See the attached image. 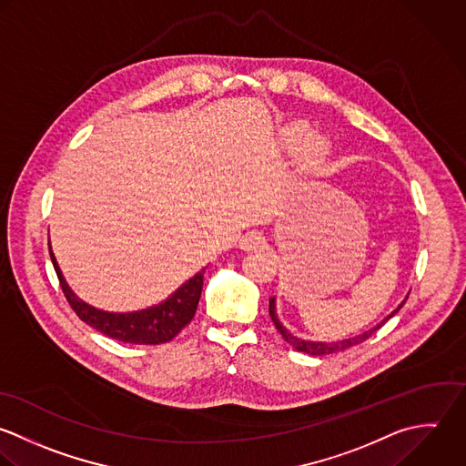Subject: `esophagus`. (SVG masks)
<instances>
[{
    "label": "esophagus",
    "mask_w": 466,
    "mask_h": 466,
    "mask_svg": "<svg viewBox=\"0 0 466 466\" xmlns=\"http://www.w3.org/2000/svg\"><path fill=\"white\" fill-rule=\"evenodd\" d=\"M265 245V238L261 236V232H247L241 239H239V248L241 250H256L261 248Z\"/></svg>",
    "instance_id": "esophagus-1"
}]
</instances>
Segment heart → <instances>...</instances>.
<instances>
[{
    "mask_svg": "<svg viewBox=\"0 0 466 466\" xmlns=\"http://www.w3.org/2000/svg\"><path fill=\"white\" fill-rule=\"evenodd\" d=\"M307 130H309V128H307L305 125L298 123V125H294V128H292V136L301 137V136L307 134ZM325 150H327V148H325L323 139H314V141H310V143L307 145L305 152H303V165H305V168H307V170H318V168L321 167V163H323Z\"/></svg>",
    "mask_w": 466,
    "mask_h": 466,
    "instance_id": "b5f03b06",
    "label": "heart"
}]
</instances>
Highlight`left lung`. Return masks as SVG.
Returning <instances> with one entry per match:
<instances>
[{
  "label": "left lung",
  "mask_w": 466,
  "mask_h": 466,
  "mask_svg": "<svg viewBox=\"0 0 466 466\" xmlns=\"http://www.w3.org/2000/svg\"><path fill=\"white\" fill-rule=\"evenodd\" d=\"M405 301H407V299H405ZM405 301H401V303L398 305V309L392 310V312H390L383 321H380L376 327L365 330L363 334H358V336H352V338H347V339H341V341H310V339H301V338L290 334V332L283 327V323L279 321V318H278V312H276V298H270L268 312H270V318H272V321H274V327L278 329V332L283 336V339H285L289 345H292L296 350L305 352V354H310V356H325V354H336V352L347 350V349H350V347H354V345H360V343L367 341L376 330H380L392 316H396V314L401 310V307L405 305Z\"/></svg>",
  "instance_id": "left-lung-1"
}]
</instances>
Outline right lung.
<instances>
[{
    "label": "right lung",
    "mask_w": 466,
    "mask_h": 466,
    "mask_svg": "<svg viewBox=\"0 0 466 466\" xmlns=\"http://www.w3.org/2000/svg\"><path fill=\"white\" fill-rule=\"evenodd\" d=\"M48 250L59 285L72 310L88 327L99 330L101 334L112 339L132 345H161L176 338L192 321L196 314L203 290V274L207 267L194 274L188 281H185L177 290H174L167 299H163L157 305L134 312H106L85 303L72 292V289L63 278V272L56 261L50 243Z\"/></svg>",
    "instance_id": "1"
}]
</instances>
